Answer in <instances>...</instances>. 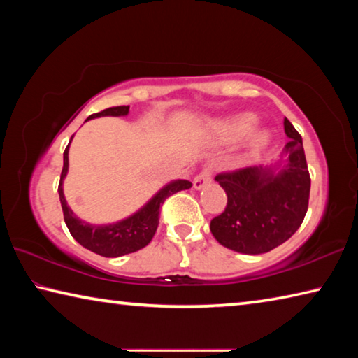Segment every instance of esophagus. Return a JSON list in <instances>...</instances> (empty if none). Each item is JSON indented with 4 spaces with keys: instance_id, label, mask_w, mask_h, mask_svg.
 <instances>
[{
    "instance_id": "esophagus-1",
    "label": "esophagus",
    "mask_w": 358,
    "mask_h": 358,
    "mask_svg": "<svg viewBox=\"0 0 358 358\" xmlns=\"http://www.w3.org/2000/svg\"><path fill=\"white\" fill-rule=\"evenodd\" d=\"M211 181V171L210 169H203V171L197 175L196 178H194V189L201 191L203 189L205 186H207Z\"/></svg>"
}]
</instances>
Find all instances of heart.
I'll use <instances>...</instances> for the list:
<instances>
[{"instance_id":"heart-1","label":"heart","mask_w":358,"mask_h":358,"mask_svg":"<svg viewBox=\"0 0 358 358\" xmlns=\"http://www.w3.org/2000/svg\"><path fill=\"white\" fill-rule=\"evenodd\" d=\"M257 124L259 117L256 113L240 112L229 115L226 118L217 120L216 123L211 126V134L216 138V142H220L222 145H232L243 141L245 137H248L251 131L256 129ZM270 141L271 136L268 131H256L250 138H248V150H250L251 153H257V151H262L266 145L270 143Z\"/></svg>"}]
</instances>
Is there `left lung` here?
<instances>
[{
  "mask_svg": "<svg viewBox=\"0 0 358 358\" xmlns=\"http://www.w3.org/2000/svg\"><path fill=\"white\" fill-rule=\"evenodd\" d=\"M289 142L278 159L217 175L227 194V207L210 222L222 246L241 254H264L287 241L301 226L310 199L301 136L284 118Z\"/></svg>",
  "mask_w": 358,
  "mask_h": 358,
  "instance_id": "8db88e82",
  "label": "left lung"
}]
</instances>
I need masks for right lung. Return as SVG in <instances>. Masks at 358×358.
I'll use <instances>...</instances> for the list:
<instances>
[{
	"instance_id": "1",
	"label": "right lung",
	"mask_w": 358,
	"mask_h": 358,
	"mask_svg": "<svg viewBox=\"0 0 358 358\" xmlns=\"http://www.w3.org/2000/svg\"><path fill=\"white\" fill-rule=\"evenodd\" d=\"M128 113L129 106L110 107L99 113L90 115L85 121L101 117H126ZM72 138H74V136L71 137L68 147H66L63 153V171L62 177H59L58 186L64 222L66 226H68L71 235L74 237L77 243H80L83 248H87V250L104 257H120L124 256V254L142 250L143 246H147L150 243L156 232L157 224H159L161 205L164 203L166 199L169 196H172V194L183 189H189L192 183L187 180H172L169 181L167 185L162 186L147 203L142 205V207L134 211L132 215L123 217V220L108 224H90L88 221H83L78 216H76L68 202H66L63 191L64 178L69 171V147Z\"/></svg>"
}]
</instances>
